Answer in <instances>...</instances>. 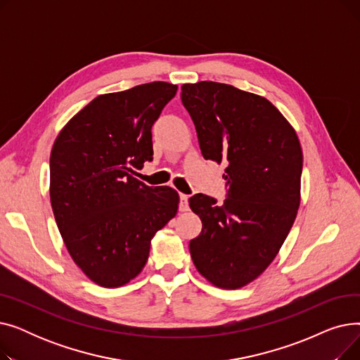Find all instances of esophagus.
Listing matches in <instances>:
<instances>
[{
	"instance_id": "obj_1",
	"label": "esophagus",
	"mask_w": 360,
	"mask_h": 360,
	"mask_svg": "<svg viewBox=\"0 0 360 360\" xmlns=\"http://www.w3.org/2000/svg\"><path fill=\"white\" fill-rule=\"evenodd\" d=\"M190 210V204H188V195L181 194L179 195V212H188Z\"/></svg>"
}]
</instances>
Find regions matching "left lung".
Returning <instances> with one entry per match:
<instances>
[{"label": "left lung", "instance_id": "left-lung-1", "mask_svg": "<svg viewBox=\"0 0 360 360\" xmlns=\"http://www.w3.org/2000/svg\"><path fill=\"white\" fill-rule=\"evenodd\" d=\"M205 160L226 163L228 198H190L202 223L190 240L194 266L220 289L264 273L288 238L300 204L302 148L296 131L266 98L231 84H182Z\"/></svg>", "mask_w": 360, "mask_h": 360}]
</instances>
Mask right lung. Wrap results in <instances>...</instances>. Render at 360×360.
I'll return each instance as SVG.
<instances>
[{"instance_id": "right-lung-1", "label": "right lung", "mask_w": 360, "mask_h": 360, "mask_svg": "<svg viewBox=\"0 0 360 360\" xmlns=\"http://www.w3.org/2000/svg\"><path fill=\"white\" fill-rule=\"evenodd\" d=\"M165 82L94 98L51 151V205L72 261L99 286L120 288L144 269L150 242L176 216L170 186L134 178L153 158L151 127L176 94Z\"/></svg>"}]
</instances>
